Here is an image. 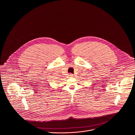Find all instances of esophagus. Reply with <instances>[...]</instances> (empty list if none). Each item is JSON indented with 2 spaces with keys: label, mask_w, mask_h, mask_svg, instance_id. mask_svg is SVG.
Here are the masks:
<instances>
[{
  "label": "esophagus",
  "mask_w": 135,
  "mask_h": 135,
  "mask_svg": "<svg viewBox=\"0 0 135 135\" xmlns=\"http://www.w3.org/2000/svg\"><path fill=\"white\" fill-rule=\"evenodd\" d=\"M69 76L71 77H72L73 76V75L72 74H69Z\"/></svg>",
  "instance_id": "34e87169"
}]
</instances>
